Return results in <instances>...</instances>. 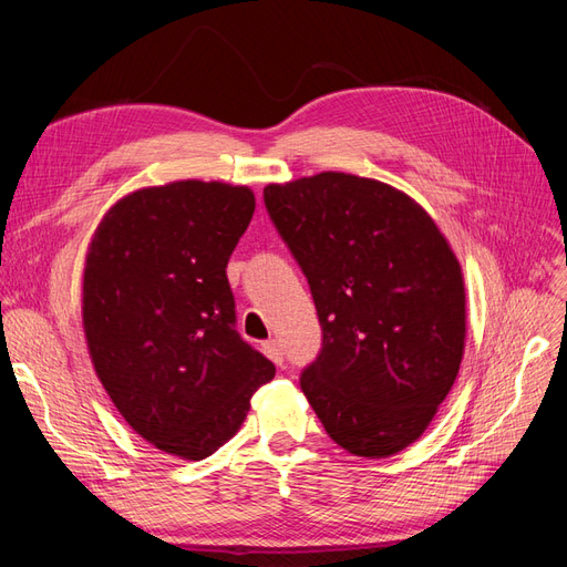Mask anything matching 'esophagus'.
<instances>
[{
    "instance_id": "34e87169",
    "label": "esophagus",
    "mask_w": 567,
    "mask_h": 567,
    "mask_svg": "<svg viewBox=\"0 0 567 567\" xmlns=\"http://www.w3.org/2000/svg\"><path fill=\"white\" fill-rule=\"evenodd\" d=\"M262 350H265V354L271 359L274 364H281L284 362V348H281L279 340H267L265 346H262Z\"/></svg>"
}]
</instances>
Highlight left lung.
Here are the masks:
<instances>
[{
    "instance_id": "obj_1",
    "label": "left lung",
    "mask_w": 567,
    "mask_h": 567,
    "mask_svg": "<svg viewBox=\"0 0 567 567\" xmlns=\"http://www.w3.org/2000/svg\"><path fill=\"white\" fill-rule=\"evenodd\" d=\"M265 205L321 323L302 392L342 450L398 454L456 381L466 338L458 260L421 205L383 182L321 173L269 184Z\"/></svg>"
}]
</instances>
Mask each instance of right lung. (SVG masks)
Listing matches in <instances>:
<instances>
[{"label": "right lung", "instance_id": "add662e5", "mask_svg": "<svg viewBox=\"0 0 567 567\" xmlns=\"http://www.w3.org/2000/svg\"><path fill=\"white\" fill-rule=\"evenodd\" d=\"M252 213L248 186L173 182L117 200L90 244L82 321L96 375L167 454L217 452L277 373L238 336L227 279Z\"/></svg>", "mask_w": 567, "mask_h": 567}]
</instances>
